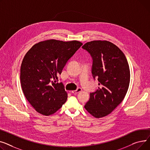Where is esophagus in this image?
I'll list each match as a JSON object with an SVG mask.
<instances>
[{
	"mask_svg": "<svg viewBox=\"0 0 150 150\" xmlns=\"http://www.w3.org/2000/svg\"><path fill=\"white\" fill-rule=\"evenodd\" d=\"M82 88H78L76 90H74V91H71V93H73V94H77V93H79V92H81V91H82Z\"/></svg>",
	"mask_w": 150,
	"mask_h": 150,
	"instance_id": "obj_1",
	"label": "esophagus"
}]
</instances>
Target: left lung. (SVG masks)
<instances>
[{
    "label": "left lung",
    "mask_w": 150,
    "mask_h": 150,
    "mask_svg": "<svg viewBox=\"0 0 150 150\" xmlns=\"http://www.w3.org/2000/svg\"><path fill=\"white\" fill-rule=\"evenodd\" d=\"M93 59L91 73L98 79L99 87L90 93L85 108L96 118L110 114L124 100L127 93L130 71L123 52L107 40H94L82 47Z\"/></svg>",
    "instance_id": "left-lung-1"
}]
</instances>
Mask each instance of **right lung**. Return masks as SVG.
<instances>
[{"label":"right lung","instance_id":"1","mask_svg":"<svg viewBox=\"0 0 150 150\" xmlns=\"http://www.w3.org/2000/svg\"><path fill=\"white\" fill-rule=\"evenodd\" d=\"M82 43L54 39L40 42L23 57L21 67L23 93L36 111L50 116L59 110L67 99V93L58 76L68 60Z\"/></svg>","mask_w":150,"mask_h":150}]
</instances>
